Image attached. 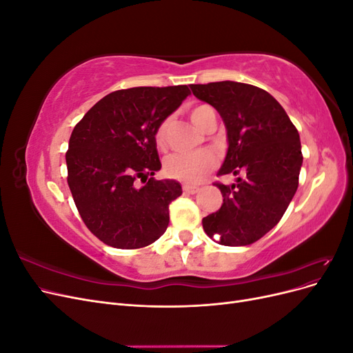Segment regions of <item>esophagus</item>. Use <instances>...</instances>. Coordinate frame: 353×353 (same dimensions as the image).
<instances>
[{
  "instance_id": "esophagus-1",
  "label": "esophagus",
  "mask_w": 353,
  "mask_h": 353,
  "mask_svg": "<svg viewBox=\"0 0 353 353\" xmlns=\"http://www.w3.org/2000/svg\"><path fill=\"white\" fill-rule=\"evenodd\" d=\"M199 187H194V185H184V193L185 194H190V196H193V194H196V193H199Z\"/></svg>"
}]
</instances>
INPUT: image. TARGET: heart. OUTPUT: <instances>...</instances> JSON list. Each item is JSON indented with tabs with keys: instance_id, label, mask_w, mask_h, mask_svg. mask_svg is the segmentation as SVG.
<instances>
[{
	"instance_id": "obj_1",
	"label": "heart",
	"mask_w": 353,
	"mask_h": 353,
	"mask_svg": "<svg viewBox=\"0 0 353 353\" xmlns=\"http://www.w3.org/2000/svg\"><path fill=\"white\" fill-rule=\"evenodd\" d=\"M213 110L209 105H197L190 112V119L199 130L205 125L209 113ZM168 131V121L159 125L154 134V140L159 147H163ZM216 166V159L209 152H200L196 154H172L165 160L163 170L165 175L170 179H176L179 183L197 184L205 178L212 169Z\"/></svg>"
}]
</instances>
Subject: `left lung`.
<instances>
[{"label": "left lung", "instance_id": "left-lung-1", "mask_svg": "<svg viewBox=\"0 0 353 353\" xmlns=\"http://www.w3.org/2000/svg\"><path fill=\"white\" fill-rule=\"evenodd\" d=\"M191 91L225 123L228 148L218 175H243L236 184H216L223 203L203 218V230L222 245L252 244L280 222L296 194L303 162L301 137L265 90L222 81L191 85Z\"/></svg>", "mask_w": 353, "mask_h": 353}]
</instances>
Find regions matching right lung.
Segmentation results:
<instances>
[{
    "instance_id": "1",
    "label": "right lung",
    "mask_w": 353,
    "mask_h": 353,
    "mask_svg": "<svg viewBox=\"0 0 353 353\" xmlns=\"http://www.w3.org/2000/svg\"><path fill=\"white\" fill-rule=\"evenodd\" d=\"M190 94L187 85L114 91L73 128L68 184L85 225L103 243L140 249L166 231L169 205L183 188L175 179L153 178L162 168L154 134Z\"/></svg>"
}]
</instances>
